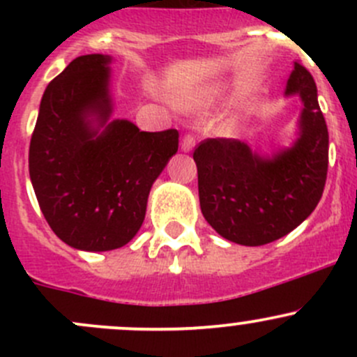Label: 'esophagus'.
Segmentation results:
<instances>
[{"label": "esophagus", "instance_id": "34e87169", "mask_svg": "<svg viewBox=\"0 0 357 357\" xmlns=\"http://www.w3.org/2000/svg\"><path fill=\"white\" fill-rule=\"evenodd\" d=\"M193 146H195V136L186 132V135L181 138V150L183 152H192Z\"/></svg>", "mask_w": 357, "mask_h": 357}]
</instances>
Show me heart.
<instances>
[{
    "label": "heart",
    "mask_w": 357,
    "mask_h": 357,
    "mask_svg": "<svg viewBox=\"0 0 357 357\" xmlns=\"http://www.w3.org/2000/svg\"><path fill=\"white\" fill-rule=\"evenodd\" d=\"M207 100V93H202V95H186L183 96V105L186 107H195V105H202Z\"/></svg>",
    "instance_id": "obj_1"
}]
</instances>
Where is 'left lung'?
<instances>
[{
  "label": "left lung",
  "instance_id": "8db88e82",
  "mask_svg": "<svg viewBox=\"0 0 357 357\" xmlns=\"http://www.w3.org/2000/svg\"><path fill=\"white\" fill-rule=\"evenodd\" d=\"M304 102L301 136L273 158L231 138L197 145L200 208L205 221L229 242L257 247L297 228L321 200L328 172V128L311 72L295 62L287 95Z\"/></svg>",
  "mask_w": 357,
  "mask_h": 357
}]
</instances>
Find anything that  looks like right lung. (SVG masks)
I'll return each mask as SVG.
<instances>
[{"mask_svg": "<svg viewBox=\"0 0 357 357\" xmlns=\"http://www.w3.org/2000/svg\"><path fill=\"white\" fill-rule=\"evenodd\" d=\"M109 62L77 56L50 82L29 146V174L50 228L89 252L114 250L138 233L150 188L179 142L176 129L146 132L129 121L107 122Z\"/></svg>", "mask_w": 357, "mask_h": 357, "instance_id": "add662e5", "label": "right lung"}]
</instances>
